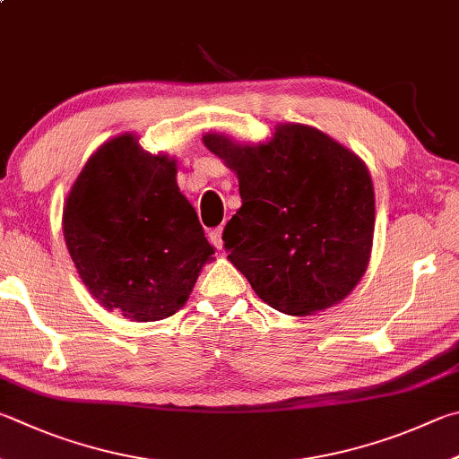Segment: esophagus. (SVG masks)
Masks as SVG:
<instances>
[{
    "label": "esophagus",
    "mask_w": 459,
    "mask_h": 459,
    "mask_svg": "<svg viewBox=\"0 0 459 459\" xmlns=\"http://www.w3.org/2000/svg\"><path fill=\"white\" fill-rule=\"evenodd\" d=\"M208 238L216 248H222V227H216L211 232H208Z\"/></svg>",
    "instance_id": "34e87169"
}]
</instances>
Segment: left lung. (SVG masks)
<instances>
[{"mask_svg":"<svg viewBox=\"0 0 459 459\" xmlns=\"http://www.w3.org/2000/svg\"><path fill=\"white\" fill-rule=\"evenodd\" d=\"M206 148L238 174L243 206L222 232L230 263L273 309L311 315L351 293L369 263L375 198L365 164L323 132L285 124L269 144Z\"/></svg>","mask_w":459,"mask_h":459,"instance_id":"8db88e82","label":"left lung"}]
</instances>
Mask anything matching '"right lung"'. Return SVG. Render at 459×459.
Segmentation results:
<instances>
[{"mask_svg":"<svg viewBox=\"0 0 459 459\" xmlns=\"http://www.w3.org/2000/svg\"><path fill=\"white\" fill-rule=\"evenodd\" d=\"M64 237L84 285L134 321L177 313L214 253L177 185L174 160L132 136L90 158L64 206Z\"/></svg>","mask_w":459,"mask_h":459,"instance_id":"1","label":"right lung"}]
</instances>
